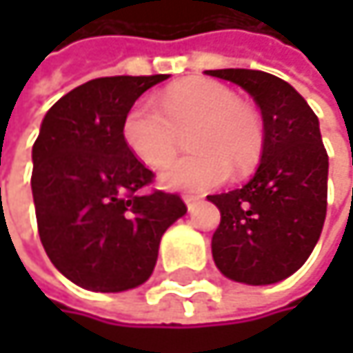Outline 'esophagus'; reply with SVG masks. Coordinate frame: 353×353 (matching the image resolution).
Wrapping results in <instances>:
<instances>
[{
	"label": "esophagus",
	"instance_id": "34e87169",
	"mask_svg": "<svg viewBox=\"0 0 353 353\" xmlns=\"http://www.w3.org/2000/svg\"><path fill=\"white\" fill-rule=\"evenodd\" d=\"M183 202H185L188 210L194 212V210L198 208V204H200V198H198V196H192V194H183Z\"/></svg>",
	"mask_w": 353,
	"mask_h": 353
}]
</instances>
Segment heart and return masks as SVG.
I'll return each mask as SVG.
<instances>
[{
    "label": "heart",
    "instance_id": "heart-1",
    "mask_svg": "<svg viewBox=\"0 0 353 353\" xmlns=\"http://www.w3.org/2000/svg\"><path fill=\"white\" fill-rule=\"evenodd\" d=\"M157 106L139 100L122 120L126 147L149 168L165 165L177 151L179 132L190 130L194 153L161 172V183L172 190L204 192L225 181L231 168L249 172L263 149V120L249 102L214 79H190L165 90Z\"/></svg>",
    "mask_w": 353,
    "mask_h": 353
}]
</instances>
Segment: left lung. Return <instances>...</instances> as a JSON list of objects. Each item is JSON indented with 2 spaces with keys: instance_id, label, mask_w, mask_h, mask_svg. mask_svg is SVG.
I'll return each mask as SVG.
<instances>
[{
  "instance_id": "left-lung-1",
  "label": "left lung",
  "mask_w": 353,
  "mask_h": 353,
  "mask_svg": "<svg viewBox=\"0 0 353 353\" xmlns=\"http://www.w3.org/2000/svg\"><path fill=\"white\" fill-rule=\"evenodd\" d=\"M206 75L251 94L265 130L255 176L243 188L208 196L221 210L214 263L235 282H280L309 259L327 214L329 157L319 118L290 83L265 71L216 69Z\"/></svg>"
}]
</instances>
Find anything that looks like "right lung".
I'll return each instance as SVG.
<instances>
[{
  "mask_svg": "<svg viewBox=\"0 0 353 353\" xmlns=\"http://www.w3.org/2000/svg\"><path fill=\"white\" fill-rule=\"evenodd\" d=\"M170 75L92 79L50 108L32 147V196L42 247L73 284L122 292L149 280L159 241L185 214L177 194L126 147L122 120Z\"/></svg>",
  "mask_w": 353,
  "mask_h": 353,
  "instance_id": "add662e5",
  "label": "right lung"
}]
</instances>
